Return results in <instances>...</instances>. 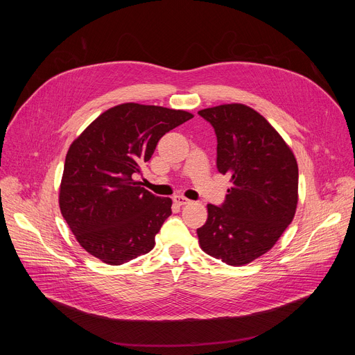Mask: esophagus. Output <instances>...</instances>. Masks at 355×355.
I'll list each match as a JSON object with an SVG mask.
<instances>
[{
	"label": "esophagus",
	"instance_id": "obj_1",
	"mask_svg": "<svg viewBox=\"0 0 355 355\" xmlns=\"http://www.w3.org/2000/svg\"><path fill=\"white\" fill-rule=\"evenodd\" d=\"M173 199H174V204H177V205H180V207L191 204V200H189V199H187V198H185V196H182V195H175Z\"/></svg>",
	"mask_w": 355,
	"mask_h": 355
}]
</instances>
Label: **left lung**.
<instances>
[{"mask_svg": "<svg viewBox=\"0 0 355 355\" xmlns=\"http://www.w3.org/2000/svg\"><path fill=\"white\" fill-rule=\"evenodd\" d=\"M215 128L218 171L230 177L222 207L209 204L196 230L200 248L241 267L270 251L293 220L297 163L292 148L256 110L223 104L198 112Z\"/></svg>", "mask_w": 355, "mask_h": 355, "instance_id": "left-lung-1", "label": "left lung"}]
</instances>
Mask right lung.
<instances>
[{
    "instance_id": "obj_1",
    "label": "right lung",
    "mask_w": 355,
    "mask_h": 355,
    "mask_svg": "<svg viewBox=\"0 0 355 355\" xmlns=\"http://www.w3.org/2000/svg\"><path fill=\"white\" fill-rule=\"evenodd\" d=\"M191 118L182 110L126 103L101 114L73 140L59 207L91 256L122 266L153 250L173 200L148 192L133 177L153 156L162 136Z\"/></svg>"
}]
</instances>
